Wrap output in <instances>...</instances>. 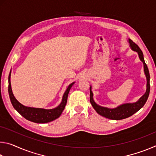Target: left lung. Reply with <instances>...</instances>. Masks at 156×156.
Instances as JSON below:
<instances>
[{
	"label": "left lung",
	"mask_w": 156,
	"mask_h": 156,
	"mask_svg": "<svg viewBox=\"0 0 156 156\" xmlns=\"http://www.w3.org/2000/svg\"><path fill=\"white\" fill-rule=\"evenodd\" d=\"M129 46H130L131 49L134 51H136L138 53V56L140 60H141L143 63L144 65V72L145 76L147 78V89L146 92L144 94L143 96L139 98L138 101L135 102H132V103H125L122 104L118 106L115 108H107L105 107L100 106L98 104L95 102L94 100V94L93 92L91 91V86H90V102L94 107V109L96 110V112L98 113L99 115L103 116L107 118H109L111 120H122L125 118H129L134 113H136L138 111H139L141 108L144 106V104L146 103L147 100L148 99L150 91V75L148 69V67L144 62L143 53L140 49V47L137 45V44L133 43L131 39L129 38Z\"/></svg>",
	"instance_id": "left-lung-1"
}]
</instances>
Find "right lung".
Listing matches in <instances>:
<instances>
[{"instance_id": "1", "label": "right lung", "mask_w": 156, "mask_h": 156, "mask_svg": "<svg viewBox=\"0 0 156 156\" xmlns=\"http://www.w3.org/2000/svg\"><path fill=\"white\" fill-rule=\"evenodd\" d=\"M10 78H11V72L9 73L8 78V92L9 98L10 100H11L13 107H14V109L16 110L21 115L23 116L25 119L36 123L49 122H51V121L56 120V118L60 117V115H61L63 110L65 109L66 104H67L69 92L70 89L72 88L73 84L75 83V82H73V83H71L68 86V87L66 89L64 94H63L62 101L58 106L54 108V109H43V108L26 107L20 103V102L16 99L14 94H13Z\"/></svg>"}]
</instances>
